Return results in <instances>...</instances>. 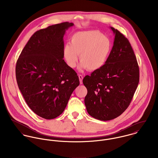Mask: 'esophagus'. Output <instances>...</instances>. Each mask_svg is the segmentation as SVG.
<instances>
[{"mask_svg":"<svg viewBox=\"0 0 158 158\" xmlns=\"http://www.w3.org/2000/svg\"><path fill=\"white\" fill-rule=\"evenodd\" d=\"M78 77H79V80H80V84H82V83H83V75H81V74H79V75H78Z\"/></svg>","mask_w":158,"mask_h":158,"instance_id":"34e87169","label":"esophagus"}]
</instances>
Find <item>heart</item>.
<instances>
[{
  "label": "heart",
  "instance_id": "b5f03b06",
  "mask_svg": "<svg viewBox=\"0 0 158 158\" xmlns=\"http://www.w3.org/2000/svg\"><path fill=\"white\" fill-rule=\"evenodd\" d=\"M111 47L110 40L99 31H78L71 36L70 44L64 45L63 56L68 66L74 68L80 54V69L94 71L105 64Z\"/></svg>",
  "mask_w": 158,
  "mask_h": 158
}]
</instances>
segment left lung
<instances>
[{"mask_svg":"<svg viewBox=\"0 0 158 158\" xmlns=\"http://www.w3.org/2000/svg\"><path fill=\"white\" fill-rule=\"evenodd\" d=\"M111 29L115 38L105 64L83 80L88 90L87 111L103 121L118 117L127 109L139 81V68L128 40L117 29Z\"/></svg>","mask_w":158,"mask_h":158,"instance_id":"8db88e82","label":"left lung"}]
</instances>
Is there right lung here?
Instances as JSON below:
<instances>
[{"label":"right lung","mask_w":158,"mask_h":158,"mask_svg":"<svg viewBox=\"0 0 158 158\" xmlns=\"http://www.w3.org/2000/svg\"><path fill=\"white\" fill-rule=\"evenodd\" d=\"M73 25L66 22L36 31L16 63V80L27 104L45 119L63 113L71 94L80 85L77 73L63 60V37Z\"/></svg>","instance_id":"add662e5"}]
</instances>
